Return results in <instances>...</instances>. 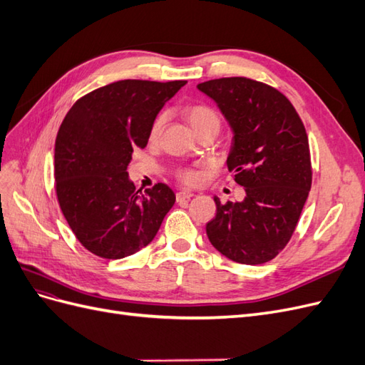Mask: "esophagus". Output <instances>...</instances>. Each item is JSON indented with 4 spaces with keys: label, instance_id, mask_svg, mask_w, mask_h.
<instances>
[{
    "label": "esophagus",
    "instance_id": "esophagus-1",
    "mask_svg": "<svg viewBox=\"0 0 365 365\" xmlns=\"http://www.w3.org/2000/svg\"><path fill=\"white\" fill-rule=\"evenodd\" d=\"M193 196L192 192H187V190H181L176 193V201H184V200H190V197Z\"/></svg>",
    "mask_w": 365,
    "mask_h": 365
}]
</instances>
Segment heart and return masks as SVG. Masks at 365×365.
Masks as SVG:
<instances>
[{
    "mask_svg": "<svg viewBox=\"0 0 365 365\" xmlns=\"http://www.w3.org/2000/svg\"><path fill=\"white\" fill-rule=\"evenodd\" d=\"M185 117L190 121V125L193 126V129L197 132V134H201V132L207 129L219 130L220 117L212 106H208L205 103H192L187 106ZM164 123H165V113H160L155 118H153L152 125L149 128L150 141H157L160 138ZM173 175L176 180L181 181L185 185H195L202 178V173L195 168H178L175 169Z\"/></svg>",
    "mask_w": 365,
    "mask_h": 365,
    "instance_id": "obj_1",
    "label": "heart"
}]
</instances>
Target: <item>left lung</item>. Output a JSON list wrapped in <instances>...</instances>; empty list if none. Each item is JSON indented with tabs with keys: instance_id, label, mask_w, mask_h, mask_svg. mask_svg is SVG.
Listing matches in <instances>:
<instances>
[{
	"instance_id": "left-lung-1",
	"label": "left lung",
	"mask_w": 365,
	"mask_h": 365,
	"mask_svg": "<svg viewBox=\"0 0 365 365\" xmlns=\"http://www.w3.org/2000/svg\"><path fill=\"white\" fill-rule=\"evenodd\" d=\"M219 105L235 130L227 165L247 193L220 202L207 224L212 245L244 264L272 260L288 245L312 185V163L303 121L274 86L248 77L197 85Z\"/></svg>"
}]
</instances>
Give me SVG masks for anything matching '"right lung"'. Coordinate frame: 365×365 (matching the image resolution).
Masks as SVG:
<instances>
[{
	"instance_id": "add662e5",
	"label": "right lung",
	"mask_w": 365,
	"mask_h": 365,
	"mask_svg": "<svg viewBox=\"0 0 365 365\" xmlns=\"http://www.w3.org/2000/svg\"><path fill=\"white\" fill-rule=\"evenodd\" d=\"M185 83L118 81L82 96L65 115L54 145V187L74 236L96 256L121 259L146 247L175 204L163 182L138 196L128 164Z\"/></svg>"
}]
</instances>
